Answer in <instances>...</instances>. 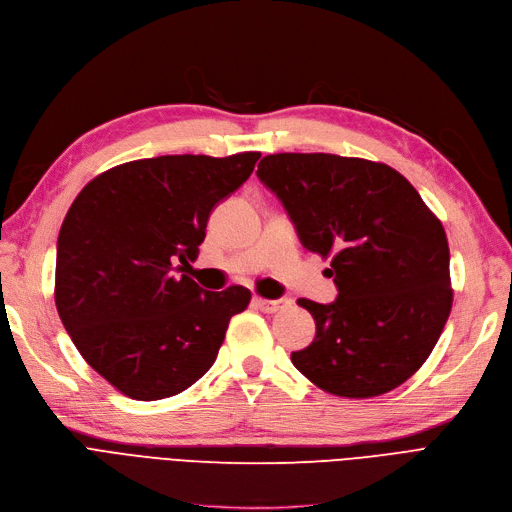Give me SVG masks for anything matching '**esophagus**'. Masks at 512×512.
<instances>
[{
    "label": "esophagus",
    "instance_id": "34e87169",
    "mask_svg": "<svg viewBox=\"0 0 512 512\" xmlns=\"http://www.w3.org/2000/svg\"><path fill=\"white\" fill-rule=\"evenodd\" d=\"M254 305L264 311V313H277V311H284L292 305L290 298H275V301H271V298H254Z\"/></svg>",
    "mask_w": 512,
    "mask_h": 512
}]
</instances>
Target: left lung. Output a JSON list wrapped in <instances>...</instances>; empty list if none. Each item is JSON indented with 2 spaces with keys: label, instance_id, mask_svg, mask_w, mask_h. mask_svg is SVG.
Segmentation results:
<instances>
[{
  "label": "left lung",
  "instance_id": "left-lung-1",
  "mask_svg": "<svg viewBox=\"0 0 512 512\" xmlns=\"http://www.w3.org/2000/svg\"><path fill=\"white\" fill-rule=\"evenodd\" d=\"M256 175L284 203L301 243L330 256L337 301L298 298L315 339L292 364L320 390L373 398L428 360L451 313L445 228L396 169L337 154H269Z\"/></svg>",
  "mask_w": 512,
  "mask_h": 512
}]
</instances>
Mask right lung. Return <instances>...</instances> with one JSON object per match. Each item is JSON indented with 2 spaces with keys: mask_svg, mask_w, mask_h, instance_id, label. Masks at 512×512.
I'll return each instance as SVG.
<instances>
[{
  "mask_svg": "<svg viewBox=\"0 0 512 512\" xmlns=\"http://www.w3.org/2000/svg\"><path fill=\"white\" fill-rule=\"evenodd\" d=\"M260 152L173 154L122 163L88 182L57 241L55 303L82 358L133 400H161L216 362L252 292L180 275L211 209L250 178Z\"/></svg>",
  "mask_w": 512,
  "mask_h": 512,
  "instance_id": "1",
  "label": "right lung"
}]
</instances>
